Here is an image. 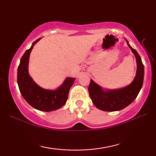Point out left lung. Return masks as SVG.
Returning a JSON list of instances; mask_svg holds the SVG:
<instances>
[{
  "label": "left lung",
  "mask_w": 156,
  "mask_h": 156,
  "mask_svg": "<svg viewBox=\"0 0 156 156\" xmlns=\"http://www.w3.org/2000/svg\"><path fill=\"white\" fill-rule=\"evenodd\" d=\"M127 45L136 57L137 70L131 84L118 89L102 88L91 80L88 90L91 99L98 109L105 112H115L123 109L130 105L138 96L144 80V65L136 49L132 48L125 38Z\"/></svg>",
  "instance_id": "left-lung-1"
}]
</instances>
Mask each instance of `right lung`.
<instances>
[{"mask_svg": "<svg viewBox=\"0 0 156 156\" xmlns=\"http://www.w3.org/2000/svg\"><path fill=\"white\" fill-rule=\"evenodd\" d=\"M41 39L34 42L21 58L18 68L17 82L23 97L31 107L42 112H51L60 109L66 103L76 78H66L61 85L54 90L42 88L34 81L29 74V60L34 46Z\"/></svg>", "mask_w": 156, "mask_h": 156, "instance_id": "obj_1", "label": "right lung"}]
</instances>
